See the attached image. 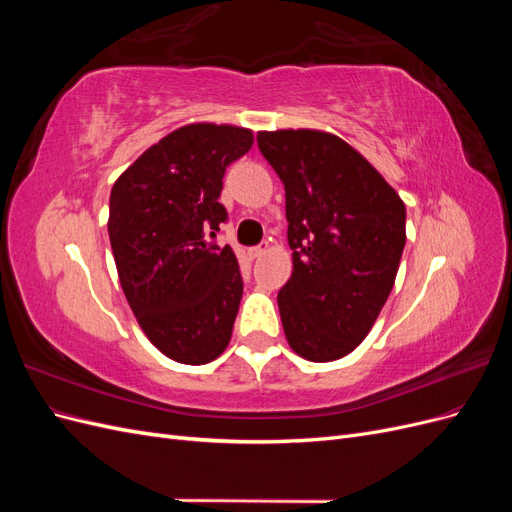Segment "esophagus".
Listing matches in <instances>:
<instances>
[{"label":"esophagus","mask_w":512,"mask_h":512,"mask_svg":"<svg viewBox=\"0 0 512 512\" xmlns=\"http://www.w3.org/2000/svg\"><path fill=\"white\" fill-rule=\"evenodd\" d=\"M262 252H265V250H262L260 245H256V247H250V250H247V254H250V258H258Z\"/></svg>","instance_id":"esophagus-1"}]
</instances>
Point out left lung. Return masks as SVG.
<instances>
[{
    "label": "left lung",
    "mask_w": 512,
    "mask_h": 512,
    "mask_svg": "<svg viewBox=\"0 0 512 512\" xmlns=\"http://www.w3.org/2000/svg\"><path fill=\"white\" fill-rule=\"evenodd\" d=\"M286 190L292 275L277 292L290 348L314 363L359 346L389 299L406 205L359 151L320 130L258 132Z\"/></svg>",
    "instance_id": "1"
}]
</instances>
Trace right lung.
Segmentation results:
<instances>
[{"instance_id": "right-lung-1", "label": "right lung", "mask_w": 512, "mask_h": 512, "mask_svg": "<svg viewBox=\"0 0 512 512\" xmlns=\"http://www.w3.org/2000/svg\"><path fill=\"white\" fill-rule=\"evenodd\" d=\"M247 128L190 123L166 134L111 190L108 237L119 282L149 342L205 365L226 350L243 280L230 245L207 241L228 220L226 166L252 149Z\"/></svg>"}]
</instances>
